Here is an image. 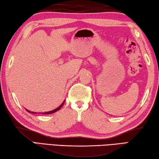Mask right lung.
<instances>
[{"instance_id": "1", "label": "right lung", "mask_w": 159, "mask_h": 159, "mask_svg": "<svg viewBox=\"0 0 159 159\" xmlns=\"http://www.w3.org/2000/svg\"><path fill=\"white\" fill-rule=\"evenodd\" d=\"M64 103H65V101L62 102V104H61L60 107H58L57 108H56L55 109H54V110H52V111H47V112H42V113H40V114H52V113H55V112H56L57 111L59 110V109L61 108V107H62L63 106V104H64ZM25 110H26L27 111H28L29 113H32V114H38V112H33V111H29V110H28V109H25Z\"/></svg>"}]
</instances>
